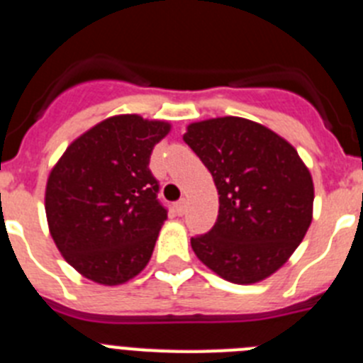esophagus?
Here are the masks:
<instances>
[{"label": "esophagus", "instance_id": "esophagus-1", "mask_svg": "<svg viewBox=\"0 0 363 363\" xmlns=\"http://www.w3.org/2000/svg\"><path fill=\"white\" fill-rule=\"evenodd\" d=\"M185 211H187V200H185V198H182L179 201H176V213L182 216V214H185Z\"/></svg>", "mask_w": 363, "mask_h": 363}]
</instances>
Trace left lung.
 <instances>
[{
    "mask_svg": "<svg viewBox=\"0 0 363 363\" xmlns=\"http://www.w3.org/2000/svg\"><path fill=\"white\" fill-rule=\"evenodd\" d=\"M184 142L209 169L220 194L214 227L191 238L194 255L233 284L269 278L313 221L309 169L287 140L245 118L191 123Z\"/></svg>",
    "mask_w": 363,
    "mask_h": 363,
    "instance_id": "8db88e82",
    "label": "left lung"
}]
</instances>
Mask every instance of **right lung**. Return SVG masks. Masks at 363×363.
Wrapping results in <instances>:
<instances>
[{
    "label": "right lung",
    "instance_id": "obj_1",
    "mask_svg": "<svg viewBox=\"0 0 363 363\" xmlns=\"http://www.w3.org/2000/svg\"><path fill=\"white\" fill-rule=\"evenodd\" d=\"M171 123L120 114L76 138L45 189L49 230L67 264L99 285H120L145 269L167 220L150 152Z\"/></svg>",
    "mask_w": 363,
    "mask_h": 363
}]
</instances>
